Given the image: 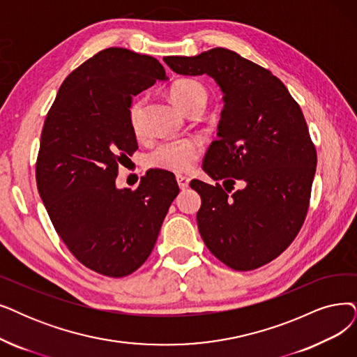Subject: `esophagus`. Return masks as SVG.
I'll list each match as a JSON object with an SVG mask.
<instances>
[{
	"instance_id": "obj_1",
	"label": "esophagus",
	"mask_w": 357,
	"mask_h": 357,
	"mask_svg": "<svg viewBox=\"0 0 357 357\" xmlns=\"http://www.w3.org/2000/svg\"><path fill=\"white\" fill-rule=\"evenodd\" d=\"M177 183H178V188H180L181 190H184V189L189 188L190 178L186 177V176H177Z\"/></svg>"
}]
</instances>
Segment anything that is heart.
Returning <instances> with one entry per match:
<instances>
[{
    "label": "heart",
    "instance_id": "obj_1",
    "mask_svg": "<svg viewBox=\"0 0 357 357\" xmlns=\"http://www.w3.org/2000/svg\"><path fill=\"white\" fill-rule=\"evenodd\" d=\"M169 95L174 104L186 114L202 111L208 101V92L204 88V84L193 79H181L176 82L169 89ZM142 108H144V99H139V101H135L130 105L129 109L132 129L136 133L140 132ZM201 144L192 137L164 142L148 155V165L152 168L171 171V173H183V171L192 168L199 155H201Z\"/></svg>",
    "mask_w": 357,
    "mask_h": 357
}]
</instances>
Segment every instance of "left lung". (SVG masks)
<instances>
[{
  "mask_svg": "<svg viewBox=\"0 0 357 357\" xmlns=\"http://www.w3.org/2000/svg\"><path fill=\"white\" fill-rule=\"evenodd\" d=\"M184 76L208 75L224 109L202 168L221 184L192 180L202 199L197 228L211 253L236 271L259 268L301 231L317 171L303 112L284 83L237 52L212 48L195 56H165ZM237 179L245 188L233 194Z\"/></svg>",
  "mask_w": 357,
  "mask_h": 357,
  "instance_id": "obj_1",
  "label": "left lung"
}]
</instances>
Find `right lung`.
I'll use <instances>...</instances> for the list:
<instances>
[{
  "label": "right lung",
  "mask_w": 357,
  "mask_h": 357,
  "mask_svg": "<svg viewBox=\"0 0 357 357\" xmlns=\"http://www.w3.org/2000/svg\"><path fill=\"white\" fill-rule=\"evenodd\" d=\"M156 80L167 76L153 56L107 48L66 77L42 129L39 196L75 258L107 277L144 265L178 195L165 169L148 171L136 190L116 186L119 164L137 149L132 96Z\"/></svg>",
  "instance_id": "right-lung-1"
}]
</instances>
